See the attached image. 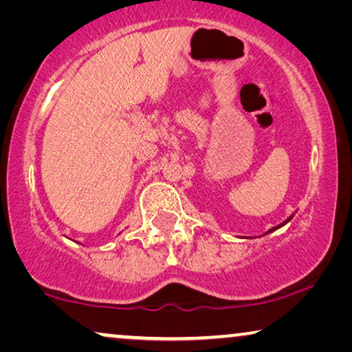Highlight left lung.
I'll use <instances>...</instances> for the list:
<instances>
[{"instance_id":"obj_1","label":"left lung","mask_w":352,"mask_h":352,"mask_svg":"<svg viewBox=\"0 0 352 352\" xmlns=\"http://www.w3.org/2000/svg\"><path fill=\"white\" fill-rule=\"evenodd\" d=\"M292 218H293V216H290V218H288L287 221H283V223H282V224H278V226H276V228H272L271 230H267V232H266V234H269V232H272V230H276V229H278V228H282V226H283V224H287V223H288V221H290Z\"/></svg>"}]
</instances>
